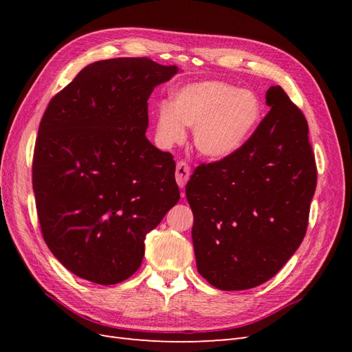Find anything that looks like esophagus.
<instances>
[{
	"label": "esophagus",
	"instance_id": "1",
	"mask_svg": "<svg viewBox=\"0 0 352 352\" xmlns=\"http://www.w3.org/2000/svg\"><path fill=\"white\" fill-rule=\"evenodd\" d=\"M190 176V167L186 162H179L176 164V182L180 188H184Z\"/></svg>",
	"mask_w": 352,
	"mask_h": 352
}]
</instances>
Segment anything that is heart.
I'll return each instance as SVG.
<instances>
[{"instance_id": "b5f03b06", "label": "heart", "mask_w": 352, "mask_h": 352, "mask_svg": "<svg viewBox=\"0 0 352 352\" xmlns=\"http://www.w3.org/2000/svg\"><path fill=\"white\" fill-rule=\"evenodd\" d=\"M264 107L251 89L230 83L206 80L186 85L162 104L155 114V136L166 148L185 141L186 126L194 129L199 154L221 160L238 153L263 120Z\"/></svg>"}]
</instances>
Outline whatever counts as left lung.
Masks as SVG:
<instances>
[{
    "label": "left lung",
    "instance_id": "1",
    "mask_svg": "<svg viewBox=\"0 0 352 352\" xmlns=\"http://www.w3.org/2000/svg\"><path fill=\"white\" fill-rule=\"evenodd\" d=\"M265 114L238 153L201 163L186 184L198 273L221 291L272 279L300 247L317 167L302 111L270 87Z\"/></svg>",
    "mask_w": 352,
    "mask_h": 352
}]
</instances>
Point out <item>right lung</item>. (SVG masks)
I'll return each mask as SVG.
<instances>
[{"label":"right lung","instance_id":"1","mask_svg":"<svg viewBox=\"0 0 352 352\" xmlns=\"http://www.w3.org/2000/svg\"><path fill=\"white\" fill-rule=\"evenodd\" d=\"M179 72L146 57L95 61L42 116L32 185L42 236L73 274L120 283L180 198L176 163L146 140L148 98Z\"/></svg>","mask_w":352,"mask_h":352}]
</instances>
